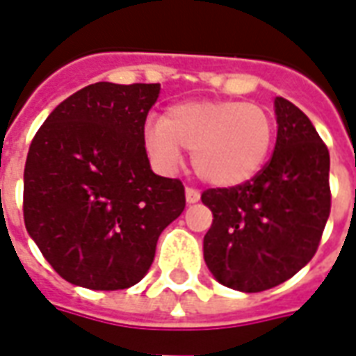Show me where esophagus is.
I'll list each match as a JSON object with an SVG mask.
<instances>
[{
    "instance_id": "obj_1",
    "label": "esophagus",
    "mask_w": 356,
    "mask_h": 356,
    "mask_svg": "<svg viewBox=\"0 0 356 356\" xmlns=\"http://www.w3.org/2000/svg\"><path fill=\"white\" fill-rule=\"evenodd\" d=\"M199 199H201V193H199V189L186 188V201H188L189 204L197 203Z\"/></svg>"
}]
</instances>
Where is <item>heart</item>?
Listing matches in <instances>:
<instances>
[{
	"mask_svg": "<svg viewBox=\"0 0 356 356\" xmlns=\"http://www.w3.org/2000/svg\"><path fill=\"white\" fill-rule=\"evenodd\" d=\"M275 123L266 108L235 100H191L170 106L146 127V147L161 167L180 165L191 152L195 175L216 188L250 180L266 163Z\"/></svg>",
	"mask_w": 356,
	"mask_h": 356,
	"instance_id": "obj_1",
	"label": "heart"
}]
</instances>
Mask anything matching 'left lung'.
Masks as SVG:
<instances>
[{"label": "left lung", "mask_w": 356, "mask_h": 356, "mask_svg": "<svg viewBox=\"0 0 356 356\" xmlns=\"http://www.w3.org/2000/svg\"><path fill=\"white\" fill-rule=\"evenodd\" d=\"M277 144L252 180L207 189L212 210L203 252L220 284L261 292L294 277L315 256L330 216V153L309 118L275 98Z\"/></svg>", "instance_id": "left-lung-1"}]
</instances>
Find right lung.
<instances>
[{
  "label": "right lung",
  "instance_id": "add662e5",
  "mask_svg": "<svg viewBox=\"0 0 356 356\" xmlns=\"http://www.w3.org/2000/svg\"><path fill=\"white\" fill-rule=\"evenodd\" d=\"M159 83L100 81L58 104L24 167V224L62 279L90 290L142 281L161 232L186 209L180 180L157 176L144 140Z\"/></svg>",
  "mask_w": 356,
  "mask_h": 356
}]
</instances>
